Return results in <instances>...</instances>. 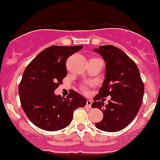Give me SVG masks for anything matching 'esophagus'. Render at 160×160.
<instances>
[{"mask_svg": "<svg viewBox=\"0 0 160 160\" xmlns=\"http://www.w3.org/2000/svg\"><path fill=\"white\" fill-rule=\"evenodd\" d=\"M91 105H92V101H90V100L86 101V107H88V108H90V107H91Z\"/></svg>", "mask_w": 160, "mask_h": 160, "instance_id": "obj_1", "label": "esophagus"}]
</instances>
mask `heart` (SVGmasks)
I'll use <instances>...</instances> for the list:
<instances>
[{
	"mask_svg": "<svg viewBox=\"0 0 160 160\" xmlns=\"http://www.w3.org/2000/svg\"><path fill=\"white\" fill-rule=\"evenodd\" d=\"M91 86V83H83V84H82L81 86H80V90H81V91L83 93H87L88 90H89V87Z\"/></svg>",
	"mask_w": 160,
	"mask_h": 160,
	"instance_id": "b5f03b06",
	"label": "heart"
}]
</instances>
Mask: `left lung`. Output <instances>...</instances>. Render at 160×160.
<instances>
[{
    "mask_svg": "<svg viewBox=\"0 0 160 160\" xmlns=\"http://www.w3.org/2000/svg\"><path fill=\"white\" fill-rule=\"evenodd\" d=\"M93 51L100 54L106 62L105 78L91 105L101 109L104 115L95 126L102 131H120L134 120L141 106L144 86L140 70L120 48L106 45ZM108 96H111V99L104 107L99 100Z\"/></svg>",
    "mask_w": 160,
    "mask_h": 160,
    "instance_id": "obj_1",
    "label": "left lung"
}]
</instances>
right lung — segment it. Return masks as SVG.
I'll return each instance as SVG.
<instances>
[{"instance_id": "1", "label": "right lung", "mask_w": 160, "mask_h": 160, "mask_svg": "<svg viewBox=\"0 0 160 160\" xmlns=\"http://www.w3.org/2000/svg\"><path fill=\"white\" fill-rule=\"evenodd\" d=\"M82 46H51L32 60L23 71L19 85L20 103L28 119L46 131L66 128L73 119V112L84 107L86 99L74 90L66 98L54 91L67 76L66 62Z\"/></svg>"}]
</instances>
